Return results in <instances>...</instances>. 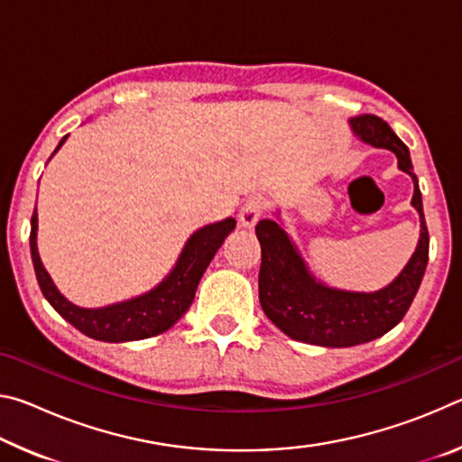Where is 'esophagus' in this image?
<instances>
[{
	"label": "esophagus",
	"instance_id": "obj_1",
	"mask_svg": "<svg viewBox=\"0 0 462 462\" xmlns=\"http://www.w3.org/2000/svg\"><path fill=\"white\" fill-rule=\"evenodd\" d=\"M263 209H264V199L263 198L246 199V203L240 208V214H238V222H240L242 228L253 230L254 224L259 222V217L263 216Z\"/></svg>",
	"mask_w": 462,
	"mask_h": 462
}]
</instances>
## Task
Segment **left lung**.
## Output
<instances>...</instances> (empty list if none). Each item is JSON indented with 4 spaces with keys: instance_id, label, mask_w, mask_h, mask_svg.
Wrapping results in <instances>:
<instances>
[{
    "instance_id": "left-lung-1",
    "label": "left lung",
    "mask_w": 462,
    "mask_h": 462,
    "mask_svg": "<svg viewBox=\"0 0 462 462\" xmlns=\"http://www.w3.org/2000/svg\"><path fill=\"white\" fill-rule=\"evenodd\" d=\"M350 126L363 143L395 152L397 167L413 181L411 206L420 214V240L416 253L393 283L371 293L328 287L311 275L293 240L275 220L256 224V238L261 242L259 300L263 311L289 338L328 348L371 342L400 324L418 293L428 264L430 236L408 146L379 116H356L350 120Z\"/></svg>"
}]
</instances>
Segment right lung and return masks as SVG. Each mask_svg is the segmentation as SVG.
Returning a JSON list of instances; mask_svg holds the SVG:
<instances>
[{
	"label": "right lung",
	"instance_id": "add662e5",
	"mask_svg": "<svg viewBox=\"0 0 462 462\" xmlns=\"http://www.w3.org/2000/svg\"><path fill=\"white\" fill-rule=\"evenodd\" d=\"M65 140L67 136L60 140L54 152L59 151ZM30 224H32V230H30V253H32L36 279L42 289V295L69 324L75 326L85 336H89V338L101 342L143 340L169 330L189 310L195 297V289H198L208 264L212 263L224 238L236 228L234 217H226L222 222L203 226L187 240L173 271L151 291L138 295L134 300L114 303V306L88 310L75 306L67 297H62L59 289L54 287L51 275L46 273L36 248V208Z\"/></svg>",
	"mask_w": 462,
	"mask_h": 462
}]
</instances>
